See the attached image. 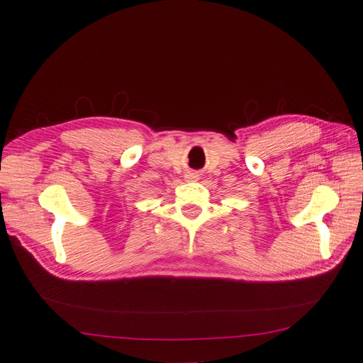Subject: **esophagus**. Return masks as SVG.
Masks as SVG:
<instances>
[{"label":"esophagus","instance_id":"1","mask_svg":"<svg viewBox=\"0 0 363 363\" xmlns=\"http://www.w3.org/2000/svg\"><path fill=\"white\" fill-rule=\"evenodd\" d=\"M198 177H199V174L195 173V172H187V173H186V179H187V181H196Z\"/></svg>","mask_w":363,"mask_h":363}]
</instances>
